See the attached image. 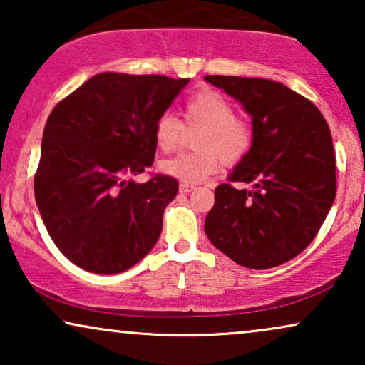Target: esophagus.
Instances as JSON below:
<instances>
[{
    "instance_id": "obj_1",
    "label": "esophagus",
    "mask_w": 365,
    "mask_h": 365,
    "mask_svg": "<svg viewBox=\"0 0 365 365\" xmlns=\"http://www.w3.org/2000/svg\"><path fill=\"white\" fill-rule=\"evenodd\" d=\"M194 189H196V187H194L192 184H184V182L179 184V192H182V194H189V192H192Z\"/></svg>"
}]
</instances>
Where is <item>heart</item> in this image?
Here are the masks:
<instances>
[{
	"label": "heart",
	"mask_w": 365,
	"mask_h": 365,
	"mask_svg": "<svg viewBox=\"0 0 365 365\" xmlns=\"http://www.w3.org/2000/svg\"><path fill=\"white\" fill-rule=\"evenodd\" d=\"M197 131L192 148L197 151L178 154L161 163V171L184 184L204 182L217 173L221 161L237 164L251 151L254 128L247 118L234 114V104L216 89H201L184 104V126L171 113H163L153 129L154 144L161 153L181 146L184 134Z\"/></svg>",
	"instance_id": "b5f03b06"
}]
</instances>
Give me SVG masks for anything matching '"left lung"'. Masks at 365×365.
Listing matches in <instances>:
<instances>
[{
	"label": "left lung",
	"instance_id": "left-lung-1",
	"mask_svg": "<svg viewBox=\"0 0 365 365\" xmlns=\"http://www.w3.org/2000/svg\"><path fill=\"white\" fill-rule=\"evenodd\" d=\"M242 104L254 143L221 184L204 222L209 241L239 266L271 269L301 254L336 199V154L316 104L262 78L204 76Z\"/></svg>",
	"mask_w": 365,
	"mask_h": 365
}]
</instances>
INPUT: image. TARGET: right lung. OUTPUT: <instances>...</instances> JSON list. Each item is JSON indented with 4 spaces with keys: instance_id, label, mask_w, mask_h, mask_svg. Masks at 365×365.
Returning a JSON list of instances; mask_svg holds the SVG:
<instances>
[{
    "instance_id": "add662e5",
    "label": "right lung",
    "mask_w": 365,
    "mask_h": 365,
    "mask_svg": "<svg viewBox=\"0 0 365 365\" xmlns=\"http://www.w3.org/2000/svg\"><path fill=\"white\" fill-rule=\"evenodd\" d=\"M189 79L101 73L59 101L43 133L34 197L56 247L94 274H118L158 242L179 184L158 174L153 129Z\"/></svg>"
}]
</instances>
